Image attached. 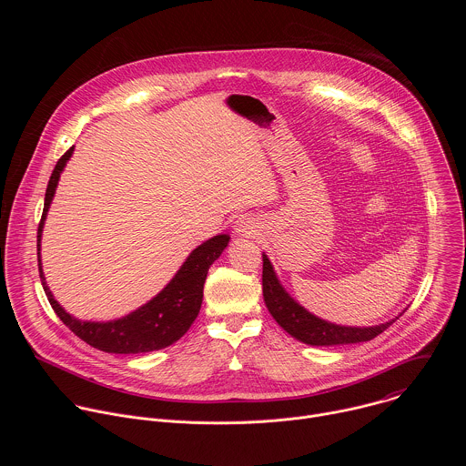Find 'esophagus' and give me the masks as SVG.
<instances>
[{
  "instance_id": "1",
  "label": "esophagus",
  "mask_w": 466,
  "mask_h": 466,
  "mask_svg": "<svg viewBox=\"0 0 466 466\" xmlns=\"http://www.w3.org/2000/svg\"><path fill=\"white\" fill-rule=\"evenodd\" d=\"M258 223L254 218H239L236 223H234V230L238 236H243V238H252L256 232H258Z\"/></svg>"
}]
</instances>
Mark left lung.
Masks as SVG:
<instances>
[{
	"mask_svg": "<svg viewBox=\"0 0 466 466\" xmlns=\"http://www.w3.org/2000/svg\"><path fill=\"white\" fill-rule=\"evenodd\" d=\"M263 256V300L268 306L273 319L288 331V334L300 343L311 345V347H334V345H352V343H365L380 336L385 331L398 317L374 324V326H343L324 320L311 311H308L304 306H300L282 286L279 280L275 268L268 254Z\"/></svg>",
	"mask_w": 466,
	"mask_h": 466,
	"instance_id": "obj_1",
	"label": "left lung"
}]
</instances>
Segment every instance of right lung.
Wrapping results in <instances>:
<instances>
[{"instance_id": "add662e5", "label": "right lung", "mask_w": 466, "mask_h": 466, "mask_svg": "<svg viewBox=\"0 0 466 466\" xmlns=\"http://www.w3.org/2000/svg\"><path fill=\"white\" fill-rule=\"evenodd\" d=\"M72 155L74 147L62 155L51 173L46 189L44 214L38 225V271L51 308L77 338H81L90 347L108 354H142L173 345L186 334L197 319L198 309H201L203 304V288L210 265L227 248L230 236L218 234L193 248L186 261L180 265V269L175 273V277L167 282V286L138 309L114 320H81L74 317L55 300L46 282L40 259L44 223L58 186L60 173L64 171Z\"/></svg>"}]
</instances>
